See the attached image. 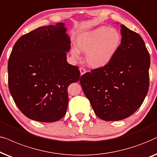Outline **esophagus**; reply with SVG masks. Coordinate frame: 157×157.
I'll list each match as a JSON object with an SVG mask.
<instances>
[{
    "label": "esophagus",
    "instance_id": "34e87169",
    "mask_svg": "<svg viewBox=\"0 0 157 157\" xmlns=\"http://www.w3.org/2000/svg\"><path fill=\"white\" fill-rule=\"evenodd\" d=\"M80 75H84L85 72H86V70H85L84 68H82V67H81V68H80Z\"/></svg>",
    "mask_w": 157,
    "mask_h": 157
}]
</instances>
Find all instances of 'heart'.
<instances>
[{
  "instance_id": "b5f03b06",
  "label": "heart",
  "mask_w": 157,
  "mask_h": 157,
  "mask_svg": "<svg viewBox=\"0 0 157 157\" xmlns=\"http://www.w3.org/2000/svg\"><path fill=\"white\" fill-rule=\"evenodd\" d=\"M121 42L118 30L107 26H99L80 33L76 40L77 47L71 49V54L78 59L80 52L86 53L87 65L93 68L103 67L116 55Z\"/></svg>"
}]
</instances>
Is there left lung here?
Wrapping results in <instances>:
<instances>
[{
  "label": "left lung",
  "mask_w": 157,
  "mask_h": 157,
  "mask_svg": "<svg viewBox=\"0 0 157 157\" xmlns=\"http://www.w3.org/2000/svg\"><path fill=\"white\" fill-rule=\"evenodd\" d=\"M121 45L107 65L80 77L95 113L104 121L128 118L143 103L149 87L150 55L139 33L121 25Z\"/></svg>",
  "instance_id": "1"
}]
</instances>
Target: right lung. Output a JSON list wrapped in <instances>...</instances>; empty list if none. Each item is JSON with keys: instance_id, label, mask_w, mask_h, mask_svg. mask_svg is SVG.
<instances>
[{"instance_id": "obj_1", "label": "right lung", "mask_w": 157, "mask_h": 157, "mask_svg": "<svg viewBox=\"0 0 157 157\" xmlns=\"http://www.w3.org/2000/svg\"><path fill=\"white\" fill-rule=\"evenodd\" d=\"M64 23L41 26L21 36L8 63V87L27 118L55 122L68 105L67 87L80 80L78 67L67 62L70 38Z\"/></svg>"}]
</instances>
